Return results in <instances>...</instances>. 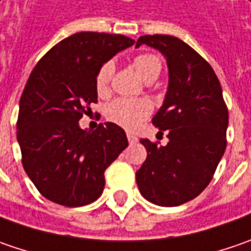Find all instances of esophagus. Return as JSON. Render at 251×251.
Listing matches in <instances>:
<instances>
[{
	"instance_id": "1",
	"label": "esophagus",
	"mask_w": 251,
	"mask_h": 251,
	"mask_svg": "<svg viewBox=\"0 0 251 251\" xmlns=\"http://www.w3.org/2000/svg\"><path fill=\"white\" fill-rule=\"evenodd\" d=\"M126 136H127V140H129V143H136V142H137V136H136V135H133V133H127Z\"/></svg>"
}]
</instances>
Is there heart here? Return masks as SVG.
<instances>
[{
	"instance_id": "heart-1",
	"label": "heart",
	"mask_w": 251,
	"mask_h": 251,
	"mask_svg": "<svg viewBox=\"0 0 251 251\" xmlns=\"http://www.w3.org/2000/svg\"><path fill=\"white\" fill-rule=\"evenodd\" d=\"M133 67L139 75L149 80H156L161 71V60L156 54L142 53L133 59ZM114 74V63L105 61L100 67L95 75V90L100 95L109 91V82ZM153 106L147 100H132V98H116L106 105L105 115L106 119L115 125L122 126L125 129H135L140 125L149 115L151 114Z\"/></svg>"
}]
</instances>
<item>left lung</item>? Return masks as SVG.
<instances>
[{
	"instance_id": "obj_1",
	"label": "left lung",
	"mask_w": 251,
	"mask_h": 251,
	"mask_svg": "<svg viewBox=\"0 0 251 251\" xmlns=\"http://www.w3.org/2000/svg\"><path fill=\"white\" fill-rule=\"evenodd\" d=\"M160 50L169 66V90L151 119L169 143L142 139L147 157L136 171L140 194L160 206H177L208 187L226 149L229 124L222 87L211 64L185 42L170 35H145L136 48Z\"/></svg>"
}]
</instances>
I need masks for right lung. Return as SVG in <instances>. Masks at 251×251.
I'll return each mask as SVG.
<instances>
[{
    "mask_svg": "<svg viewBox=\"0 0 251 251\" xmlns=\"http://www.w3.org/2000/svg\"><path fill=\"white\" fill-rule=\"evenodd\" d=\"M133 43L124 35L78 32L53 46L30 73L17 137L24 169L49 201L74 208L102 194L105 170L127 146L125 130L112 122L82 130L78 121L97 104L100 67Z\"/></svg>",
    "mask_w": 251,
    "mask_h": 251,
    "instance_id": "right-lung-1",
    "label": "right lung"
}]
</instances>
